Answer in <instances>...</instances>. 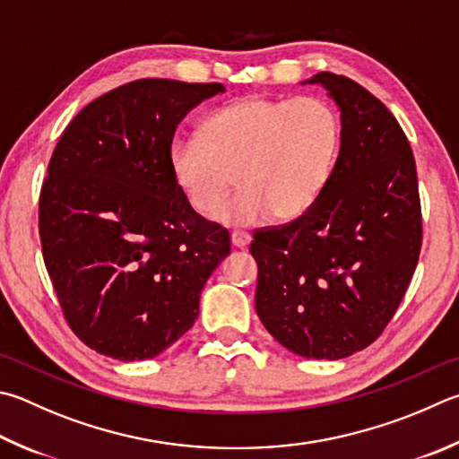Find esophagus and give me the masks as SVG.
Segmentation results:
<instances>
[{
  "instance_id": "1",
  "label": "esophagus",
  "mask_w": 459,
  "mask_h": 459,
  "mask_svg": "<svg viewBox=\"0 0 459 459\" xmlns=\"http://www.w3.org/2000/svg\"><path fill=\"white\" fill-rule=\"evenodd\" d=\"M230 240H232V247L245 248L248 243H251V237H248L247 232H243V230H232L230 232Z\"/></svg>"
}]
</instances>
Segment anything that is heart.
<instances>
[{
  "instance_id": "obj_1",
  "label": "heart",
  "mask_w": 459,
  "mask_h": 459,
  "mask_svg": "<svg viewBox=\"0 0 459 459\" xmlns=\"http://www.w3.org/2000/svg\"><path fill=\"white\" fill-rule=\"evenodd\" d=\"M341 122L321 98H247L208 112L201 134L174 140L170 170L198 214L211 216L238 180L239 193L216 219L253 229L293 221L319 201L335 169Z\"/></svg>"
}]
</instances>
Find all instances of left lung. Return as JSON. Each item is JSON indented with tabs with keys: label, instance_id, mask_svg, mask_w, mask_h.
<instances>
[{
	"label": "left lung",
	"instance_id": "obj_1",
	"mask_svg": "<svg viewBox=\"0 0 459 459\" xmlns=\"http://www.w3.org/2000/svg\"><path fill=\"white\" fill-rule=\"evenodd\" d=\"M319 84L341 112V146L309 211L255 232V307L264 329L307 359H343L377 339L395 315L421 248L411 146L371 91L331 72Z\"/></svg>",
	"mask_w": 459,
	"mask_h": 459
}]
</instances>
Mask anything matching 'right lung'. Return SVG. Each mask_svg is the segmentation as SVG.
I'll use <instances>...</instances> for the list:
<instances>
[{"instance_id": "1", "label": "right lung", "mask_w": 459, "mask_h": 459, "mask_svg": "<svg viewBox=\"0 0 459 459\" xmlns=\"http://www.w3.org/2000/svg\"><path fill=\"white\" fill-rule=\"evenodd\" d=\"M222 84L144 78L96 98L57 143L39 238L65 321L118 361L152 359L193 327L229 230L195 212L170 170L180 120Z\"/></svg>"}]
</instances>
